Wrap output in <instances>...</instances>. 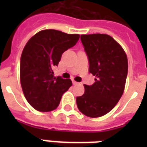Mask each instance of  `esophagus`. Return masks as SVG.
<instances>
[{
	"label": "esophagus",
	"mask_w": 147,
	"mask_h": 147,
	"mask_svg": "<svg viewBox=\"0 0 147 147\" xmlns=\"http://www.w3.org/2000/svg\"><path fill=\"white\" fill-rule=\"evenodd\" d=\"M72 84H73L74 85H78V82H76V81L72 80Z\"/></svg>",
	"instance_id": "obj_1"
}]
</instances>
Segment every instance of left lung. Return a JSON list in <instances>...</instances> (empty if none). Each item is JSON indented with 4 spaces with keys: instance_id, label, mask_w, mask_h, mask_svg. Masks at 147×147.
Listing matches in <instances>:
<instances>
[{
    "instance_id": "obj_1",
    "label": "left lung",
    "mask_w": 147,
    "mask_h": 147,
    "mask_svg": "<svg viewBox=\"0 0 147 147\" xmlns=\"http://www.w3.org/2000/svg\"><path fill=\"white\" fill-rule=\"evenodd\" d=\"M81 41L89 61V72L96 78L93 85H84L85 93L76 98V103L83 114L99 117L111 111L123 94L127 57L121 45L107 34L82 35Z\"/></svg>"
}]
</instances>
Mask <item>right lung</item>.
<instances>
[{"mask_svg": "<svg viewBox=\"0 0 147 147\" xmlns=\"http://www.w3.org/2000/svg\"><path fill=\"white\" fill-rule=\"evenodd\" d=\"M79 37L78 34L44 30L29 40L20 58V83L24 96L33 108L41 112L55 110L62 94L71 86L69 78L55 77L53 69Z\"/></svg>", "mask_w": 147, "mask_h": 147, "instance_id": "right-lung-1", "label": "right lung"}]
</instances>
